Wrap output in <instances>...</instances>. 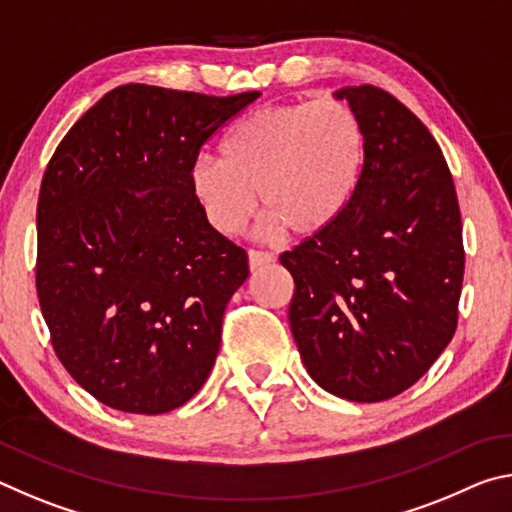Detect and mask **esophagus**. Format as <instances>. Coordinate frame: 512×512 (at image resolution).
<instances>
[{"instance_id": "obj_1", "label": "esophagus", "mask_w": 512, "mask_h": 512, "mask_svg": "<svg viewBox=\"0 0 512 512\" xmlns=\"http://www.w3.org/2000/svg\"><path fill=\"white\" fill-rule=\"evenodd\" d=\"M268 264H273V255L262 253V250H248L250 271H259V268H264Z\"/></svg>"}]
</instances>
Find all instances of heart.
<instances>
[{"mask_svg": "<svg viewBox=\"0 0 512 512\" xmlns=\"http://www.w3.org/2000/svg\"><path fill=\"white\" fill-rule=\"evenodd\" d=\"M221 158L203 155L189 171L216 232L237 235L255 214L259 192L262 235L311 237L339 221L357 196L368 137L357 110L341 99L271 103L230 128Z\"/></svg>", "mask_w": 512, "mask_h": 512, "instance_id": "obj_1", "label": "heart"}]
</instances>
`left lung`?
<instances>
[{
  "label": "left lung",
  "mask_w": 512,
  "mask_h": 512,
  "mask_svg": "<svg viewBox=\"0 0 512 512\" xmlns=\"http://www.w3.org/2000/svg\"><path fill=\"white\" fill-rule=\"evenodd\" d=\"M368 137L359 192L334 225L280 255L296 293L289 325L311 379L350 402L413 386L456 332L463 223L427 126L375 85L334 92Z\"/></svg>",
  "instance_id": "8db88e82"
}]
</instances>
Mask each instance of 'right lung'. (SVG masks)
I'll return each instance as SVG.
<instances>
[{
	"mask_svg": "<svg viewBox=\"0 0 512 512\" xmlns=\"http://www.w3.org/2000/svg\"><path fill=\"white\" fill-rule=\"evenodd\" d=\"M257 97L119 85L47 164L40 309L60 363L110 409L173 411L210 375L248 255L205 219L189 171L201 146Z\"/></svg>",
	"mask_w": 512,
	"mask_h": 512,
	"instance_id": "obj_1",
	"label": "right lung"
}]
</instances>
